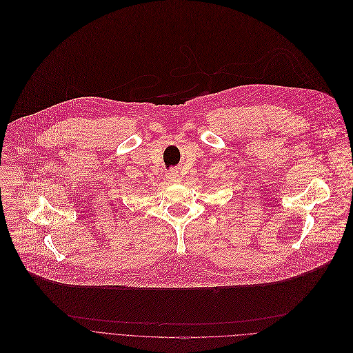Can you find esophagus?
I'll return each mask as SVG.
<instances>
[{"instance_id":"34e87169","label":"esophagus","mask_w":353,"mask_h":353,"mask_svg":"<svg viewBox=\"0 0 353 353\" xmlns=\"http://www.w3.org/2000/svg\"><path fill=\"white\" fill-rule=\"evenodd\" d=\"M165 176H167V179H168L170 182H172V183H179L181 179H182L181 175H179V172H178V171H174V170H172V171H168Z\"/></svg>"}]
</instances>
